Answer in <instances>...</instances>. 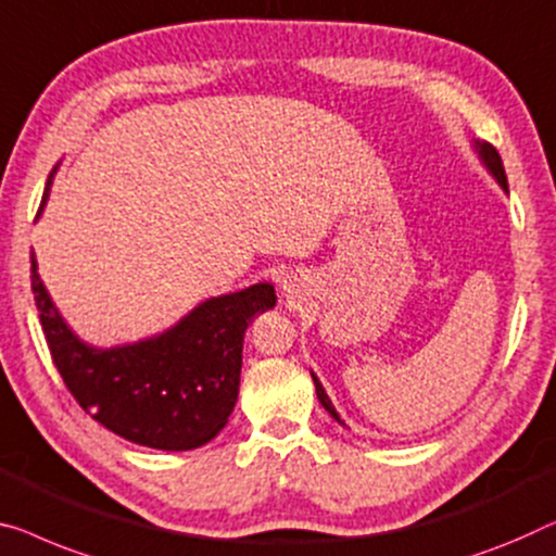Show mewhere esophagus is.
I'll list each match as a JSON object with an SVG mask.
<instances>
[{
  "instance_id": "34e87169",
  "label": "esophagus",
  "mask_w": 556,
  "mask_h": 556,
  "mask_svg": "<svg viewBox=\"0 0 556 556\" xmlns=\"http://www.w3.org/2000/svg\"><path fill=\"white\" fill-rule=\"evenodd\" d=\"M280 288H283V293H291V280H288V278L280 280Z\"/></svg>"
}]
</instances>
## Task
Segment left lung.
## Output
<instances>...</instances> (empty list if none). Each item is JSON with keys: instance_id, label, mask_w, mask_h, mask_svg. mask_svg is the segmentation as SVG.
<instances>
[{"instance_id": "8db88e82", "label": "left lung", "mask_w": 556, "mask_h": 556, "mask_svg": "<svg viewBox=\"0 0 556 556\" xmlns=\"http://www.w3.org/2000/svg\"><path fill=\"white\" fill-rule=\"evenodd\" d=\"M473 152H477L479 160H481V165L486 167L489 175H492V178H494L498 185H502V190H504V192H509V185H506V173H504L502 157H498V152L492 148V144H489V142H479V140H473ZM311 376H313V383H316V393H318L320 406H324L326 412L331 414L338 424L345 426V424L341 421V416H338L336 406L331 404V399H328V393H326V389H324V383L318 381V376L313 374V371H311Z\"/></svg>"}]
</instances>
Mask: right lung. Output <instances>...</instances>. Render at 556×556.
Masks as SVG:
<instances>
[{
    "instance_id": "obj_1",
    "label": "right lung",
    "mask_w": 556,
    "mask_h": 556,
    "mask_svg": "<svg viewBox=\"0 0 556 556\" xmlns=\"http://www.w3.org/2000/svg\"><path fill=\"white\" fill-rule=\"evenodd\" d=\"M58 167L47 178L39 213ZM31 293L54 366L77 404L117 437L163 452H190L223 431L238 401L245 328L278 301L270 283H255L207 298L163 333L98 349L60 316L35 253Z\"/></svg>"
}]
</instances>
